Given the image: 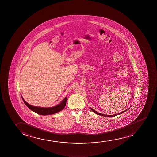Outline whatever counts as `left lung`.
Segmentation results:
<instances>
[{
  "mask_svg": "<svg viewBox=\"0 0 157 157\" xmlns=\"http://www.w3.org/2000/svg\"><path fill=\"white\" fill-rule=\"evenodd\" d=\"M126 109L125 111H123V112H122L121 113H118V114H113V115H106V114H101V113H99V112H97L96 111H94V109H91V108H90V109H91V111H93L94 113H96V114H98V115H102V116H104V117H115L116 115H119V114H121L122 113H124V112L125 111H127L128 109Z\"/></svg>",
  "mask_w": 157,
  "mask_h": 157,
  "instance_id": "8db88e82",
  "label": "left lung"
}]
</instances>
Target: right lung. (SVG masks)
<instances>
[{
    "mask_svg": "<svg viewBox=\"0 0 157 157\" xmlns=\"http://www.w3.org/2000/svg\"><path fill=\"white\" fill-rule=\"evenodd\" d=\"M22 99L23 100V102L26 105V106L30 109L32 111H34L35 113H37L38 114L42 115H50V114H53L55 113H58L60 111H62L63 109H64L66 104V101H67V98L66 97L65 99L63 100L60 104L55 106L52 107H47V108H44V107H40L33 106L29 104L28 102H26L24 99L22 98L21 96Z\"/></svg>",
    "mask_w": 157,
    "mask_h": 157,
    "instance_id": "add662e5",
    "label": "right lung"
}]
</instances>
